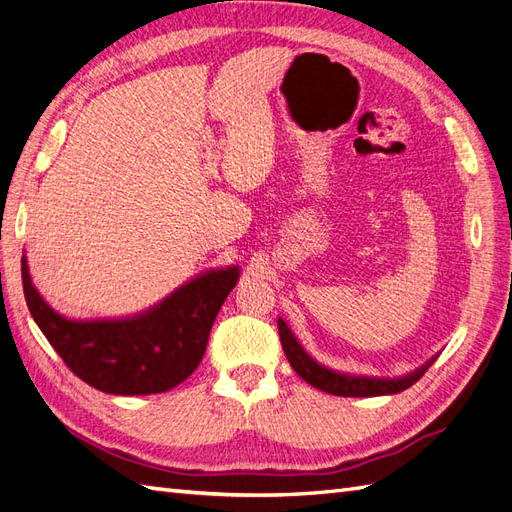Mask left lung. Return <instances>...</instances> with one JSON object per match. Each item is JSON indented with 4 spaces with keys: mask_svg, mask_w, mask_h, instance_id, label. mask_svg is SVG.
I'll return each mask as SVG.
<instances>
[{
    "mask_svg": "<svg viewBox=\"0 0 512 512\" xmlns=\"http://www.w3.org/2000/svg\"><path fill=\"white\" fill-rule=\"evenodd\" d=\"M279 335H281V346L285 350V357L290 361L294 372L313 385L316 389H322L326 393H333V396H344V398H368V396H385V393H398L404 391L406 387L415 385L419 378L426 374L430 368V363H426L424 368H419L417 372L396 378V381H387V378H363V376H344L322 368L316 361H313L307 352L300 348L296 342V337L292 331L287 329V324L279 318Z\"/></svg>",
    "mask_w": 512,
    "mask_h": 512,
    "instance_id": "8db88e82",
    "label": "left lung"
}]
</instances>
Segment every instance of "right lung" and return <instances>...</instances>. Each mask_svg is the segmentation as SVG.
Here are the masks:
<instances>
[{"instance_id": "obj_1", "label": "right lung", "mask_w": 512, "mask_h": 512, "mask_svg": "<svg viewBox=\"0 0 512 512\" xmlns=\"http://www.w3.org/2000/svg\"><path fill=\"white\" fill-rule=\"evenodd\" d=\"M238 277V268L207 272L131 320L71 322L38 296L21 259L25 303L38 329L77 378L114 396H149L186 381Z\"/></svg>"}]
</instances>
